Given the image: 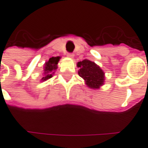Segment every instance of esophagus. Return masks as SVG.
<instances>
[{
	"mask_svg": "<svg viewBox=\"0 0 148 148\" xmlns=\"http://www.w3.org/2000/svg\"><path fill=\"white\" fill-rule=\"evenodd\" d=\"M67 56L69 58H73L74 57V54L73 53H67Z\"/></svg>",
	"mask_w": 148,
	"mask_h": 148,
	"instance_id": "1",
	"label": "esophagus"
}]
</instances>
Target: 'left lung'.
I'll return each mask as SVG.
<instances>
[{"label":"left lung","mask_w":148,"mask_h":148,"mask_svg":"<svg viewBox=\"0 0 148 148\" xmlns=\"http://www.w3.org/2000/svg\"><path fill=\"white\" fill-rule=\"evenodd\" d=\"M80 68L78 74L85 80V84L91 88H100L105 81V73L98 65L88 60H84L77 63Z\"/></svg>","instance_id":"1"}]
</instances>
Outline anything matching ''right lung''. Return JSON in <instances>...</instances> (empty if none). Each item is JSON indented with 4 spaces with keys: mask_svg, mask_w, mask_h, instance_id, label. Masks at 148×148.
<instances>
[{
    "mask_svg": "<svg viewBox=\"0 0 148 148\" xmlns=\"http://www.w3.org/2000/svg\"><path fill=\"white\" fill-rule=\"evenodd\" d=\"M60 57H51L49 59L47 62H46L44 64V73H43V76L42 78V81L48 80L50 78H51L53 76L54 71L57 69V64L58 62L60 61Z\"/></svg>",
    "mask_w": 148,
    "mask_h": 148,
    "instance_id": "add662e5",
    "label": "right lung"
}]
</instances>
